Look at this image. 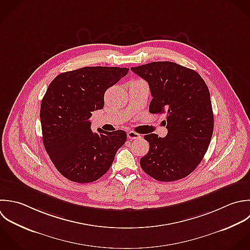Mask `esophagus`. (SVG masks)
<instances>
[{
	"label": "esophagus",
	"mask_w": 250,
	"mask_h": 250,
	"mask_svg": "<svg viewBox=\"0 0 250 250\" xmlns=\"http://www.w3.org/2000/svg\"><path fill=\"white\" fill-rule=\"evenodd\" d=\"M127 137L129 139H139L140 138V134L134 132V131H128L127 132Z\"/></svg>",
	"instance_id": "1"
}]
</instances>
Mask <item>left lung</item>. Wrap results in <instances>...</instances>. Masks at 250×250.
I'll return each mask as SVG.
<instances>
[{
    "instance_id": "1",
    "label": "left lung",
    "mask_w": 250,
    "mask_h": 250,
    "mask_svg": "<svg viewBox=\"0 0 250 250\" xmlns=\"http://www.w3.org/2000/svg\"><path fill=\"white\" fill-rule=\"evenodd\" d=\"M130 69L150 86V113L167 115L165 138L155 133L144 136L150 148L140 160L142 169L163 182L188 176L204 159L213 133L214 119L207 83L196 71L170 61Z\"/></svg>"
}]
</instances>
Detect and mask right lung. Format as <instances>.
<instances>
[{"mask_svg":"<svg viewBox=\"0 0 250 250\" xmlns=\"http://www.w3.org/2000/svg\"><path fill=\"white\" fill-rule=\"evenodd\" d=\"M128 68L83 67L59 74L42 100V142L56 169L67 179L89 183L111 167L125 144L124 130L92 132L91 112L104 106L105 91L125 77Z\"/></svg>","mask_w":250,"mask_h":250,"instance_id":"1","label":"right lung"}]
</instances>
